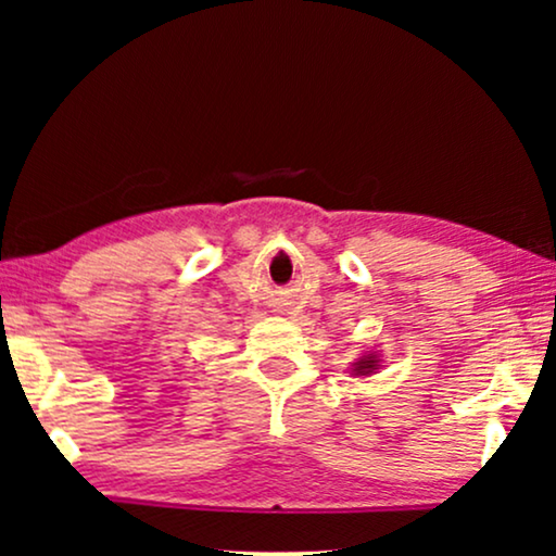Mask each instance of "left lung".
<instances>
[{
  "mask_svg": "<svg viewBox=\"0 0 556 556\" xmlns=\"http://www.w3.org/2000/svg\"><path fill=\"white\" fill-rule=\"evenodd\" d=\"M375 369H379V359H377V354H367V356H362L359 362H354V375H362V377H367V375H371V371Z\"/></svg>",
  "mask_w": 556,
  "mask_h": 556,
  "instance_id": "8db88e82",
  "label": "left lung"
}]
</instances>
